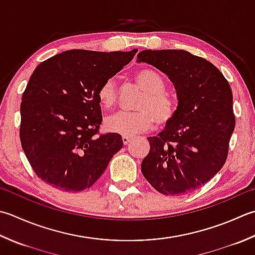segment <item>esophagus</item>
<instances>
[{
  "label": "esophagus",
  "mask_w": 255,
  "mask_h": 255,
  "mask_svg": "<svg viewBox=\"0 0 255 255\" xmlns=\"http://www.w3.org/2000/svg\"><path fill=\"white\" fill-rule=\"evenodd\" d=\"M122 139H123V142H124V144H128L129 142H130V137H128V136H123L122 137Z\"/></svg>",
  "instance_id": "esophagus-1"
}]
</instances>
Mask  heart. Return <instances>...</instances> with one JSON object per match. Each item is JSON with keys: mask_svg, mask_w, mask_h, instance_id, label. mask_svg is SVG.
Returning <instances> with one entry per match:
<instances>
[{"mask_svg": "<svg viewBox=\"0 0 255 255\" xmlns=\"http://www.w3.org/2000/svg\"><path fill=\"white\" fill-rule=\"evenodd\" d=\"M136 83L144 92L137 104L138 112L117 113L106 119L109 131L123 136L134 134L151 129L156 122L159 126L170 123L177 112V104L170 94L166 92V81L153 69H141L137 72ZM98 99L104 108H112L117 103L118 89L114 78H109L98 89Z\"/></svg>", "mask_w": 255, "mask_h": 255, "instance_id": "1", "label": "heart"}]
</instances>
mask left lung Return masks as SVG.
<instances>
[{"mask_svg": "<svg viewBox=\"0 0 255 255\" xmlns=\"http://www.w3.org/2000/svg\"><path fill=\"white\" fill-rule=\"evenodd\" d=\"M138 63L166 74L177 92L172 121L156 137H148L150 151L141 172L166 196L196 190L221 170L236 127L230 85L207 59L182 49H146Z\"/></svg>", "mask_w": 255, "mask_h": 255, "instance_id": "left-lung-1", "label": "left lung"}]
</instances>
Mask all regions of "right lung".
Masks as SVG:
<instances>
[{"label":"right lung","mask_w":255,"mask_h":255,"mask_svg":"<svg viewBox=\"0 0 255 255\" xmlns=\"http://www.w3.org/2000/svg\"><path fill=\"white\" fill-rule=\"evenodd\" d=\"M137 52L72 49L35 68L22 96L19 138L34 172L49 186L91 188L123 148L119 133H98V89Z\"/></svg>","instance_id":"right-lung-1"}]
</instances>
